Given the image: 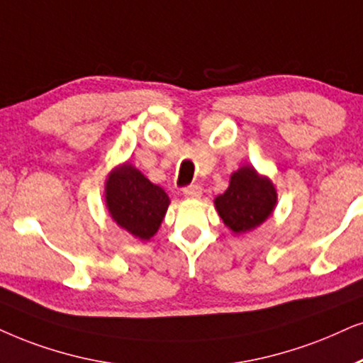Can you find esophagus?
Returning a JSON list of instances; mask_svg holds the SVG:
<instances>
[{
    "instance_id": "obj_1",
    "label": "esophagus",
    "mask_w": 363,
    "mask_h": 363,
    "mask_svg": "<svg viewBox=\"0 0 363 363\" xmlns=\"http://www.w3.org/2000/svg\"><path fill=\"white\" fill-rule=\"evenodd\" d=\"M184 196L189 197V199H197V197H201V194H203V187H201L199 184H191L184 187Z\"/></svg>"
}]
</instances>
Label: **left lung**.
<instances>
[{"instance_id":"obj_1","label":"left lung","mask_w":363,"mask_h":363,"mask_svg":"<svg viewBox=\"0 0 363 363\" xmlns=\"http://www.w3.org/2000/svg\"><path fill=\"white\" fill-rule=\"evenodd\" d=\"M223 223L233 233H246L259 226L273 213L277 191L253 167H241L231 176L226 192L214 199Z\"/></svg>"}]
</instances>
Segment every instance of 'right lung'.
Returning a JSON list of instances; mask_svg holds the SVG:
<instances>
[{"label": "right lung", "instance_id": "add662e5", "mask_svg": "<svg viewBox=\"0 0 363 363\" xmlns=\"http://www.w3.org/2000/svg\"><path fill=\"white\" fill-rule=\"evenodd\" d=\"M110 216L118 226L139 240H150L166 216L169 197L130 164L110 174L105 184Z\"/></svg>", "mask_w": 363, "mask_h": 363}]
</instances>
